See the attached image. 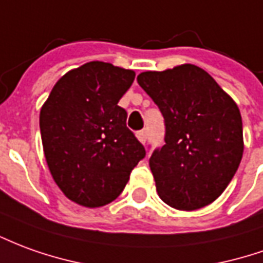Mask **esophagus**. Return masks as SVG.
I'll use <instances>...</instances> for the list:
<instances>
[{"mask_svg":"<svg viewBox=\"0 0 263 263\" xmlns=\"http://www.w3.org/2000/svg\"><path fill=\"white\" fill-rule=\"evenodd\" d=\"M137 138L141 141V142H142V144H145V142H146V138H148L146 137V131H145V129H142V131H138Z\"/></svg>","mask_w":263,"mask_h":263,"instance_id":"34e87169","label":"esophagus"}]
</instances>
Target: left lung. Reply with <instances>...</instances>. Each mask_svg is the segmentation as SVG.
<instances>
[{"label":"left lung","instance_id":"1","mask_svg":"<svg viewBox=\"0 0 263 263\" xmlns=\"http://www.w3.org/2000/svg\"><path fill=\"white\" fill-rule=\"evenodd\" d=\"M138 84L165 124V144L149 158L161 199L182 211L206 206L225 191L242 159L238 106L206 71L191 64L142 72Z\"/></svg>","mask_w":263,"mask_h":263}]
</instances>
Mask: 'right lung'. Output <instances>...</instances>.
I'll list each match as a JSON object with an SVG mask.
<instances>
[{
	"instance_id": "right-lung-1",
	"label": "right lung",
	"mask_w": 263,
	"mask_h": 263,
	"mask_svg": "<svg viewBox=\"0 0 263 263\" xmlns=\"http://www.w3.org/2000/svg\"><path fill=\"white\" fill-rule=\"evenodd\" d=\"M134 78L131 69L88 62L64 75L42 106L40 129L51 175L82 206L117 199L146 155L118 105Z\"/></svg>"
}]
</instances>
